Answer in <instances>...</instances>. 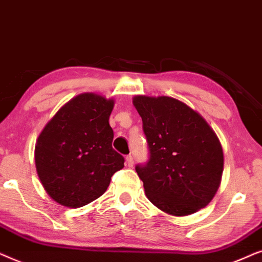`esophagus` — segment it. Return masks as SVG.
Returning <instances> with one entry per match:
<instances>
[{"label":"esophagus","instance_id":"34e87169","mask_svg":"<svg viewBox=\"0 0 262 262\" xmlns=\"http://www.w3.org/2000/svg\"><path fill=\"white\" fill-rule=\"evenodd\" d=\"M125 164H127V165H128L129 167H133V166H134V159H133V157H132V156H127V157H125Z\"/></svg>","mask_w":262,"mask_h":262}]
</instances>
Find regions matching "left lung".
Returning <instances> with one entry per match:
<instances>
[{
	"instance_id": "obj_1",
	"label": "left lung",
	"mask_w": 262,
	"mask_h": 262,
	"mask_svg": "<svg viewBox=\"0 0 262 262\" xmlns=\"http://www.w3.org/2000/svg\"><path fill=\"white\" fill-rule=\"evenodd\" d=\"M149 159L137 165L146 196L175 217L206 207L221 186L224 155L221 141L198 111L167 96H135Z\"/></svg>"
}]
</instances>
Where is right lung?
I'll use <instances>...</instances> for the list:
<instances>
[{
  "label": "right lung",
  "instance_id": "add662e5",
  "mask_svg": "<svg viewBox=\"0 0 262 262\" xmlns=\"http://www.w3.org/2000/svg\"><path fill=\"white\" fill-rule=\"evenodd\" d=\"M114 104L97 93H81L66 103L38 137V177L62 206L82 207L102 196L111 176L124 166V158L113 148L109 117Z\"/></svg>",
  "mask_w": 262,
  "mask_h": 262
}]
</instances>
